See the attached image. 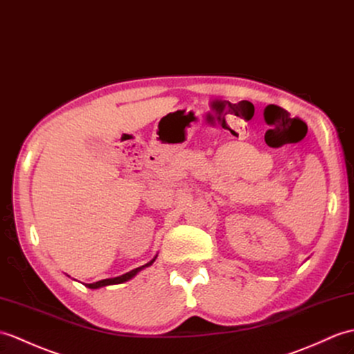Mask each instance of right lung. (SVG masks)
<instances>
[{"instance_id": "1", "label": "right lung", "mask_w": 354, "mask_h": 354, "mask_svg": "<svg viewBox=\"0 0 354 354\" xmlns=\"http://www.w3.org/2000/svg\"><path fill=\"white\" fill-rule=\"evenodd\" d=\"M157 257H158V254H155V258H153V259H151L149 262H147V264H145V266H142V267H137V268H134V270H131V271H128V273L122 274V276H118V277H110V279H102V281H97V282H93V283H84V285L87 286V288H90V290H97V288H102V286L123 283V282L129 281V279H133V277L138 273V271H142L143 268L152 266V264H153V261L157 259Z\"/></svg>"}]
</instances>
